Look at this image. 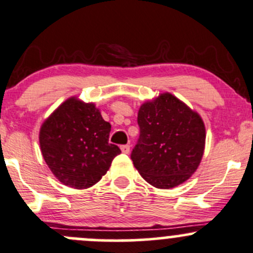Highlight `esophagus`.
Instances as JSON below:
<instances>
[{
  "label": "esophagus",
  "instance_id": "obj_1",
  "mask_svg": "<svg viewBox=\"0 0 253 253\" xmlns=\"http://www.w3.org/2000/svg\"><path fill=\"white\" fill-rule=\"evenodd\" d=\"M129 149H131V146L127 144V145H122L121 146V151L124 152V154H129Z\"/></svg>",
  "mask_w": 253,
  "mask_h": 253
}]
</instances>
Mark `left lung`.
<instances>
[{"label":"left lung","instance_id":"1","mask_svg":"<svg viewBox=\"0 0 253 253\" xmlns=\"http://www.w3.org/2000/svg\"><path fill=\"white\" fill-rule=\"evenodd\" d=\"M140 135L133 165L150 185L162 190L184 184L201 165L205 149L203 119L169 92L138 110Z\"/></svg>","mask_w":253,"mask_h":253}]
</instances>
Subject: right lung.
Segmentation results:
<instances>
[{"mask_svg":"<svg viewBox=\"0 0 253 253\" xmlns=\"http://www.w3.org/2000/svg\"><path fill=\"white\" fill-rule=\"evenodd\" d=\"M110 129L92 102L73 96L61 103L40 129L42 155L55 177L78 190L98 182L121 154L109 144Z\"/></svg>","mask_w":253,"mask_h":253,"instance_id":"add662e5","label":"right lung"}]
</instances>
